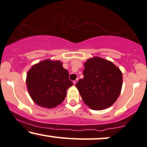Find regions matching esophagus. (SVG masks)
<instances>
[{"mask_svg": "<svg viewBox=\"0 0 147 147\" xmlns=\"http://www.w3.org/2000/svg\"><path fill=\"white\" fill-rule=\"evenodd\" d=\"M77 82H78V79H75V81H73V84H77Z\"/></svg>", "mask_w": 147, "mask_h": 147, "instance_id": "34e87169", "label": "esophagus"}]
</instances>
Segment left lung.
I'll return each instance as SVG.
<instances>
[{
	"label": "left lung",
	"instance_id": "obj_1",
	"mask_svg": "<svg viewBox=\"0 0 147 147\" xmlns=\"http://www.w3.org/2000/svg\"><path fill=\"white\" fill-rule=\"evenodd\" d=\"M84 77L75 85L85 103L101 110L117 100L123 86V75L111 61L95 57L84 63Z\"/></svg>",
	"mask_w": 147,
	"mask_h": 147
}]
</instances>
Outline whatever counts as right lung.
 Returning <instances> with one entry per match:
<instances>
[{"label":"right lung","instance_id":"obj_1","mask_svg":"<svg viewBox=\"0 0 147 147\" xmlns=\"http://www.w3.org/2000/svg\"><path fill=\"white\" fill-rule=\"evenodd\" d=\"M30 96L41 107L53 108L63 102L68 88L73 85L60 61L47 59L33 66L26 75Z\"/></svg>","mask_w":147,"mask_h":147}]
</instances>
